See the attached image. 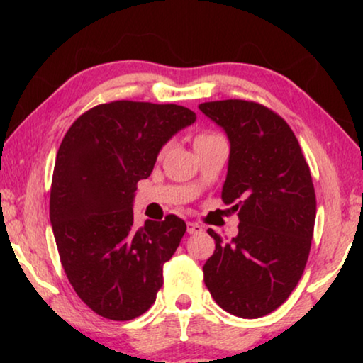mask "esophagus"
Instances as JSON below:
<instances>
[{"label": "esophagus", "instance_id": "esophagus-1", "mask_svg": "<svg viewBox=\"0 0 363 363\" xmlns=\"http://www.w3.org/2000/svg\"><path fill=\"white\" fill-rule=\"evenodd\" d=\"M186 230H188V233H190V235H198V233L203 231V228L198 225V223H188Z\"/></svg>", "mask_w": 363, "mask_h": 363}]
</instances>
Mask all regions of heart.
<instances>
[{
	"instance_id": "1",
	"label": "heart",
	"mask_w": 363,
	"mask_h": 363,
	"mask_svg": "<svg viewBox=\"0 0 363 363\" xmlns=\"http://www.w3.org/2000/svg\"><path fill=\"white\" fill-rule=\"evenodd\" d=\"M218 138H223V135H220L218 132H213V130H205V132H200L198 135L195 137V147L201 145V143H208V142H213V140H218ZM167 150V145L162 148V153Z\"/></svg>"
}]
</instances>
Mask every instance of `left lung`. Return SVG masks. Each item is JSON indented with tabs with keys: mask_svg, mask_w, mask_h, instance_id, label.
<instances>
[{
	"mask_svg": "<svg viewBox=\"0 0 363 363\" xmlns=\"http://www.w3.org/2000/svg\"><path fill=\"white\" fill-rule=\"evenodd\" d=\"M200 111L225 128L231 143L221 198L240 218V231L203 266L216 304L242 319L276 311L306 269L315 223L309 165L287 122L252 101L205 102Z\"/></svg>",
	"mask_w": 363,
	"mask_h": 363,
	"instance_id": "left-lung-1",
	"label": "left lung"
}]
</instances>
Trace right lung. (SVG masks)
Returning <instances> with one entry per match:
<instances>
[{"label":"right lung","mask_w":363,"mask_h":363,"mask_svg":"<svg viewBox=\"0 0 363 363\" xmlns=\"http://www.w3.org/2000/svg\"><path fill=\"white\" fill-rule=\"evenodd\" d=\"M195 118L177 104L113 101L79 116L62 138L49 218L69 282L106 319L132 320L157 299L186 225L167 215L137 228L133 193L168 138Z\"/></svg>","instance_id":"1"}]
</instances>
